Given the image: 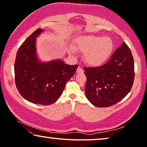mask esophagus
<instances>
[{
	"label": "esophagus",
	"instance_id": "esophagus-1",
	"mask_svg": "<svg viewBox=\"0 0 147 147\" xmlns=\"http://www.w3.org/2000/svg\"><path fill=\"white\" fill-rule=\"evenodd\" d=\"M76 73H83V70H82V69L81 67H78L77 68V69H76Z\"/></svg>",
	"mask_w": 147,
	"mask_h": 147
}]
</instances>
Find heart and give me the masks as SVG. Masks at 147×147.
I'll list each match as a JSON object with an SVG mask.
<instances>
[{
  "instance_id": "obj_1",
  "label": "heart",
  "mask_w": 147,
  "mask_h": 147,
  "mask_svg": "<svg viewBox=\"0 0 147 147\" xmlns=\"http://www.w3.org/2000/svg\"><path fill=\"white\" fill-rule=\"evenodd\" d=\"M73 48L84 53L83 59L86 64L96 67L108 61L113 53L114 45L109 37L88 34L76 38ZM69 51L72 52L71 50Z\"/></svg>"
}]
</instances>
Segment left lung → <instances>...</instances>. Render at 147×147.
Here are the masks:
<instances>
[{
    "label": "left lung",
    "instance_id": "obj_1",
    "mask_svg": "<svg viewBox=\"0 0 147 147\" xmlns=\"http://www.w3.org/2000/svg\"><path fill=\"white\" fill-rule=\"evenodd\" d=\"M85 94L92 105L111 107L131 90L135 78L134 59L131 49L123 42L105 65L84 68Z\"/></svg>",
    "mask_w": 147,
    "mask_h": 147
}]
</instances>
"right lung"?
Instances as JSON below:
<instances>
[{"label":"right lung","mask_w":147,"mask_h":147,"mask_svg":"<svg viewBox=\"0 0 147 147\" xmlns=\"http://www.w3.org/2000/svg\"><path fill=\"white\" fill-rule=\"evenodd\" d=\"M44 30L38 28L20 45L14 63L16 88L26 100L49 105L58 100L78 65H69L61 59L42 62L36 53V40Z\"/></svg>","instance_id":"add662e5"}]
</instances>
